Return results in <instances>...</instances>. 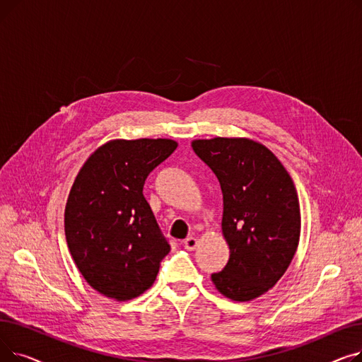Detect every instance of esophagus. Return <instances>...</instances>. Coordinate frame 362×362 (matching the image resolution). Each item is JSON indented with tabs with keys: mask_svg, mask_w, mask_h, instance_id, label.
<instances>
[{
	"mask_svg": "<svg viewBox=\"0 0 362 362\" xmlns=\"http://www.w3.org/2000/svg\"><path fill=\"white\" fill-rule=\"evenodd\" d=\"M183 243H185V248L186 250L194 251V250H197V246H198V239L194 238V236H189V238H186L183 240Z\"/></svg>",
	"mask_w": 362,
	"mask_h": 362,
	"instance_id": "34e87169",
	"label": "esophagus"
}]
</instances>
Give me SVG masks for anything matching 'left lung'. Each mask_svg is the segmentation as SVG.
Masks as SVG:
<instances>
[{
  "label": "left lung",
  "mask_w": 362,
  "mask_h": 362,
  "mask_svg": "<svg viewBox=\"0 0 362 362\" xmlns=\"http://www.w3.org/2000/svg\"><path fill=\"white\" fill-rule=\"evenodd\" d=\"M195 154L217 176L223 194L221 232L230 257L211 274L216 289L238 302L272 289L288 270L300 236V208L288 170L248 138L192 141Z\"/></svg>",
  "instance_id": "1"
}]
</instances>
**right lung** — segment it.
Returning a JSON list of instances; mask_svg holds the SVG:
<instances>
[{
	"label": "right lung",
	"mask_w": 362,
	"mask_h": 362,
	"mask_svg": "<svg viewBox=\"0 0 362 362\" xmlns=\"http://www.w3.org/2000/svg\"><path fill=\"white\" fill-rule=\"evenodd\" d=\"M177 148L171 139H114L93 151L64 210L69 251L101 295L129 300L154 283L170 252L142 191L148 175Z\"/></svg>",
	"instance_id": "1"
}]
</instances>
